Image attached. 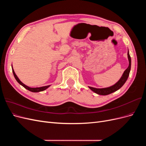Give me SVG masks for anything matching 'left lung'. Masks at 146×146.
Instances as JSON below:
<instances>
[{
  "label": "left lung",
  "instance_id": "8db88e82",
  "mask_svg": "<svg viewBox=\"0 0 146 146\" xmlns=\"http://www.w3.org/2000/svg\"><path fill=\"white\" fill-rule=\"evenodd\" d=\"M127 55H128V59H129V67H128L124 72L123 73L122 76L121 78L116 84H114V85L108 87V88H92L89 86L90 89L92 91L94 92L95 93L99 94V95H108L111 93H113V92L116 91L124 85V83L127 81L128 77L129 76V74L130 71V69H131V58L129 52V50H128V53H127Z\"/></svg>",
  "mask_w": 146,
  "mask_h": 146
}]
</instances>
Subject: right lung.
<instances>
[{"instance_id":"obj_1","label":"right lung","mask_w":146,"mask_h":146,"mask_svg":"<svg viewBox=\"0 0 146 146\" xmlns=\"http://www.w3.org/2000/svg\"><path fill=\"white\" fill-rule=\"evenodd\" d=\"M12 70H13V75H14L15 76V78H16V81L18 82L20 85H21L22 86H23V87H24L25 89L28 90L29 91H31V92H40V91H44L45 90H46L47 88H48V87L50 86V85H47V86H42V87H39V88H30V87H29L27 86V85H24V84L20 81V80L19 79V78L17 77V76L16 75L15 71H14V69H13V67H12Z\"/></svg>"}]
</instances>
